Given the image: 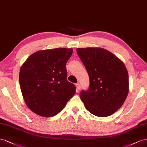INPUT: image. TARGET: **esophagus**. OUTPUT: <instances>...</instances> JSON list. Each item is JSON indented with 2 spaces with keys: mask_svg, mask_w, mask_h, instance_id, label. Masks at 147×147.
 <instances>
[{
  "mask_svg": "<svg viewBox=\"0 0 147 147\" xmlns=\"http://www.w3.org/2000/svg\"><path fill=\"white\" fill-rule=\"evenodd\" d=\"M76 89L78 90H79L81 89V85L79 84V83H77L76 84Z\"/></svg>",
  "mask_w": 147,
  "mask_h": 147,
  "instance_id": "34e87169",
  "label": "esophagus"
}]
</instances>
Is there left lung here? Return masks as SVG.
Wrapping results in <instances>:
<instances>
[{"mask_svg":"<svg viewBox=\"0 0 147 147\" xmlns=\"http://www.w3.org/2000/svg\"><path fill=\"white\" fill-rule=\"evenodd\" d=\"M77 53L89 74V88L80 98L87 110L98 117L115 113L129 92V76L124 63L102 48H77Z\"/></svg>","mask_w":147,"mask_h":147,"instance_id":"obj_1","label":"left lung"}]
</instances>
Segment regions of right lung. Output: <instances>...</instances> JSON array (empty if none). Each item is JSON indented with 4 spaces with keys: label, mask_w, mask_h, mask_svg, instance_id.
Here are the masks:
<instances>
[{
    "label": "right lung",
    "mask_w": 147,
    "mask_h": 147,
    "mask_svg": "<svg viewBox=\"0 0 147 147\" xmlns=\"http://www.w3.org/2000/svg\"><path fill=\"white\" fill-rule=\"evenodd\" d=\"M73 52L66 48L39 50L21 67V91L26 105L36 114L55 116L76 93V87L66 80V64Z\"/></svg>",
    "instance_id": "obj_1"
}]
</instances>
